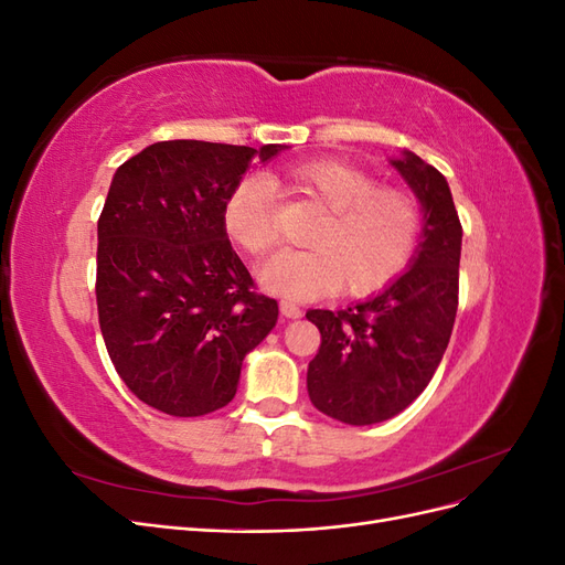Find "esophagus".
<instances>
[{
    "mask_svg": "<svg viewBox=\"0 0 565 565\" xmlns=\"http://www.w3.org/2000/svg\"><path fill=\"white\" fill-rule=\"evenodd\" d=\"M280 313H282L285 318H301V309H299V306H297L295 301H289V299H282V301H280Z\"/></svg>",
    "mask_w": 565,
    "mask_h": 565,
    "instance_id": "34e87169",
    "label": "esophagus"
}]
</instances>
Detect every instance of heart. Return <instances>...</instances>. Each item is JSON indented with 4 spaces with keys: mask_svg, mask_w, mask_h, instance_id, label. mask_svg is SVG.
Instances as JSON below:
<instances>
[{
    "mask_svg": "<svg viewBox=\"0 0 565 565\" xmlns=\"http://www.w3.org/2000/svg\"><path fill=\"white\" fill-rule=\"evenodd\" d=\"M282 191L318 207L311 249H285L259 268L264 287L287 299H318L344 289L349 297L380 292L407 268L424 231L419 200L396 185H380L365 169L316 160L287 167ZM224 231L252 256L273 247V195L259 177L237 181L224 202Z\"/></svg>",
    "mask_w": 565,
    "mask_h": 565,
    "instance_id": "1",
    "label": "heart"
}]
</instances>
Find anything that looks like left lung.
<instances>
[{
	"label": "left lung",
	"instance_id": "1",
	"mask_svg": "<svg viewBox=\"0 0 565 565\" xmlns=\"http://www.w3.org/2000/svg\"><path fill=\"white\" fill-rule=\"evenodd\" d=\"M424 204L413 268L380 297L344 311H309L320 349L306 386L322 415L353 426L396 417L431 382L459 303L461 224L446 177L415 152L393 160Z\"/></svg>",
	"mask_w": 565,
	"mask_h": 565
}]
</instances>
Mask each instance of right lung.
I'll return each instance as SVG.
<instances>
[{
  "label": "right lung",
  "instance_id": "obj_1",
  "mask_svg": "<svg viewBox=\"0 0 565 565\" xmlns=\"http://www.w3.org/2000/svg\"><path fill=\"white\" fill-rule=\"evenodd\" d=\"M280 148L160 141L113 177L98 216V324L119 380L164 415L228 405L245 353L276 328L278 301L256 289L221 212L256 152Z\"/></svg>",
  "mask_w": 565,
  "mask_h": 565
}]
</instances>
